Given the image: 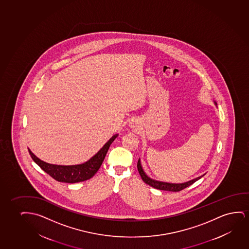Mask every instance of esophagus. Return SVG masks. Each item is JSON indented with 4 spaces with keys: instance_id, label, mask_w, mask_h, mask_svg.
Wrapping results in <instances>:
<instances>
[{
    "instance_id": "1",
    "label": "esophagus",
    "mask_w": 249,
    "mask_h": 249,
    "mask_svg": "<svg viewBox=\"0 0 249 249\" xmlns=\"http://www.w3.org/2000/svg\"><path fill=\"white\" fill-rule=\"evenodd\" d=\"M131 126H132V127H135V123H131Z\"/></svg>"
}]
</instances>
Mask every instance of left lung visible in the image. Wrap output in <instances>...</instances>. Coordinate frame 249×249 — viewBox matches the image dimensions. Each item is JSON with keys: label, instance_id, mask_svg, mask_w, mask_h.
<instances>
[{"label": "left lung", "instance_id": "obj_1", "mask_svg": "<svg viewBox=\"0 0 249 249\" xmlns=\"http://www.w3.org/2000/svg\"><path fill=\"white\" fill-rule=\"evenodd\" d=\"M215 105H217V104L215 103ZM137 167H138V171H139L140 176L142 178L143 182L146 183L147 184H149L151 187L157 189V190H160V191H175V192L180 191L188 187V186H190L191 184H194L196 181H197L198 179H200L201 177L204 176V174H203L202 176H200V177L194 178L192 180L188 181L185 183H182V184H172V183H166V182H161V181L155 180V179H152L150 177H148L145 173L143 172L141 163H140V159L138 160Z\"/></svg>", "mask_w": 249, "mask_h": 249}]
</instances>
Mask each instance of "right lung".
<instances>
[{
    "label": "right lung",
    "instance_id": "add662e5",
    "mask_svg": "<svg viewBox=\"0 0 249 249\" xmlns=\"http://www.w3.org/2000/svg\"><path fill=\"white\" fill-rule=\"evenodd\" d=\"M117 136H118V134H115L100 149L99 152L94 155L90 160L86 161L84 163L79 164V165L61 166V165L47 163L36 157L34 154L31 152L30 149H28V150H29V153L31 155V158L33 159L35 162L37 164L42 170L49 174L53 178H54L55 180L73 184V183H78V182L88 180L98 172L99 167L102 165L110 144L112 143L114 140H116Z\"/></svg>",
    "mask_w": 249,
    "mask_h": 249
}]
</instances>
